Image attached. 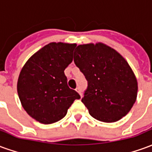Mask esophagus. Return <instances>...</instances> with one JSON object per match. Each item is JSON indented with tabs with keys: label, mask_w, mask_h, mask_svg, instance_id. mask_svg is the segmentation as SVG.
I'll use <instances>...</instances> for the list:
<instances>
[{
	"label": "esophagus",
	"mask_w": 152,
	"mask_h": 152,
	"mask_svg": "<svg viewBox=\"0 0 152 152\" xmlns=\"http://www.w3.org/2000/svg\"><path fill=\"white\" fill-rule=\"evenodd\" d=\"M76 92L78 93V94H79L80 95L82 96V94H81V90H80V89L79 87H78V88H76Z\"/></svg>",
	"instance_id": "obj_1"
}]
</instances>
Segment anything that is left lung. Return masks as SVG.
<instances>
[{
	"label": "left lung",
	"instance_id": "8db88e82",
	"mask_svg": "<svg viewBox=\"0 0 152 152\" xmlns=\"http://www.w3.org/2000/svg\"><path fill=\"white\" fill-rule=\"evenodd\" d=\"M74 63L88 81L81 102L93 117L112 123L128 114L136 101L137 82L120 53L102 43L80 45Z\"/></svg>",
	"mask_w": 152,
	"mask_h": 152
}]
</instances>
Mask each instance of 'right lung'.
Here are the masks:
<instances>
[{
  "instance_id": "right-lung-1",
  "label": "right lung",
  "mask_w": 152,
  "mask_h": 152,
  "mask_svg": "<svg viewBox=\"0 0 152 152\" xmlns=\"http://www.w3.org/2000/svg\"><path fill=\"white\" fill-rule=\"evenodd\" d=\"M76 44L50 43L34 53L21 70L18 94L30 116L45 124L57 122L80 96L67 86L64 70L72 62Z\"/></svg>"
}]
</instances>
